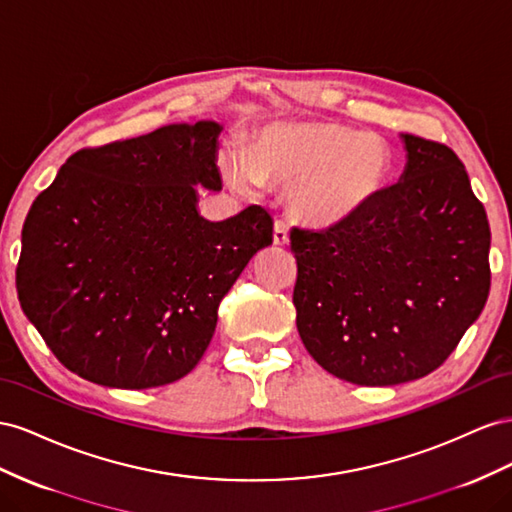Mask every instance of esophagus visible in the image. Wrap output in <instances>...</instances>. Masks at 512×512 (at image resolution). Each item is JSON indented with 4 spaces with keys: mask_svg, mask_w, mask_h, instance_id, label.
Masks as SVG:
<instances>
[{
    "mask_svg": "<svg viewBox=\"0 0 512 512\" xmlns=\"http://www.w3.org/2000/svg\"><path fill=\"white\" fill-rule=\"evenodd\" d=\"M274 244L276 246H287L289 244V227L283 221L274 223Z\"/></svg>",
    "mask_w": 512,
    "mask_h": 512,
    "instance_id": "34e87169",
    "label": "esophagus"
}]
</instances>
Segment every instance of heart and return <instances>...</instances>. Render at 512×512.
Here are the masks:
<instances>
[{
	"label": "heart",
	"instance_id": "1",
	"mask_svg": "<svg viewBox=\"0 0 512 512\" xmlns=\"http://www.w3.org/2000/svg\"><path fill=\"white\" fill-rule=\"evenodd\" d=\"M225 180L240 193L264 182L291 188L289 206L302 223L332 229L386 191L394 158L384 139L334 122H279L266 126L248 156L221 158Z\"/></svg>",
	"mask_w": 512,
	"mask_h": 512
}]
</instances>
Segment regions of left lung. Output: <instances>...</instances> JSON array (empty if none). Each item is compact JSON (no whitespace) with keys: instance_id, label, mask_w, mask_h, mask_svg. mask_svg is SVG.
Returning a JSON list of instances; mask_svg holds the SVG:
<instances>
[{"instance_id":"1","label":"left lung","mask_w":512,"mask_h":512,"mask_svg":"<svg viewBox=\"0 0 512 512\" xmlns=\"http://www.w3.org/2000/svg\"><path fill=\"white\" fill-rule=\"evenodd\" d=\"M405 169L369 208L328 231H291L300 339L358 386L425 377L489 296L491 231L457 154L401 135Z\"/></svg>"}]
</instances>
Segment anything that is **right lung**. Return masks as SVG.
I'll list each match as a JSON object with an SVG mask.
<instances>
[{
    "label": "right lung",
    "instance_id": "1",
    "mask_svg": "<svg viewBox=\"0 0 512 512\" xmlns=\"http://www.w3.org/2000/svg\"><path fill=\"white\" fill-rule=\"evenodd\" d=\"M223 124H169L72 154L29 208L21 309L55 358L109 388H156L191 373L218 304L261 248L272 216L251 206L221 223L197 186L221 191Z\"/></svg>",
    "mask_w": 512,
    "mask_h": 512
}]
</instances>
